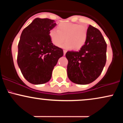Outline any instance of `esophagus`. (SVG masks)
I'll list each match as a JSON object with an SVG mask.
<instances>
[{
    "mask_svg": "<svg viewBox=\"0 0 123 123\" xmlns=\"http://www.w3.org/2000/svg\"><path fill=\"white\" fill-rule=\"evenodd\" d=\"M66 50H63V55H65V54H66Z\"/></svg>",
    "mask_w": 123,
    "mask_h": 123,
    "instance_id": "esophagus-1",
    "label": "esophagus"
}]
</instances>
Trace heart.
<instances>
[{
	"label": "heart",
	"instance_id": "1",
	"mask_svg": "<svg viewBox=\"0 0 123 123\" xmlns=\"http://www.w3.org/2000/svg\"><path fill=\"white\" fill-rule=\"evenodd\" d=\"M88 31L86 26L77 24L64 22L58 25L57 30L51 29L49 37L53 44L60 47L62 45L63 49H72L74 50H79L85 44L87 39Z\"/></svg>",
	"mask_w": 123,
	"mask_h": 123
}]
</instances>
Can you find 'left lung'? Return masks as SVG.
Segmentation results:
<instances>
[{"label": "left lung", "mask_w": 123, "mask_h": 123, "mask_svg": "<svg viewBox=\"0 0 123 123\" xmlns=\"http://www.w3.org/2000/svg\"><path fill=\"white\" fill-rule=\"evenodd\" d=\"M87 39L79 51H68L67 73L73 83L87 84L99 76L106 61L107 45L98 29L89 25Z\"/></svg>", "instance_id": "8db88e82"}]
</instances>
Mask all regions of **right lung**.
Here are the masks:
<instances>
[{
  "label": "right lung",
  "mask_w": 123,
  "mask_h": 123,
  "mask_svg": "<svg viewBox=\"0 0 123 123\" xmlns=\"http://www.w3.org/2000/svg\"><path fill=\"white\" fill-rule=\"evenodd\" d=\"M54 20L37 18L22 31L18 45L17 63L25 79L41 84L51 79L52 72L62 49L54 45L49 32L56 26Z\"/></svg>",
  "instance_id": "1"
}]
</instances>
